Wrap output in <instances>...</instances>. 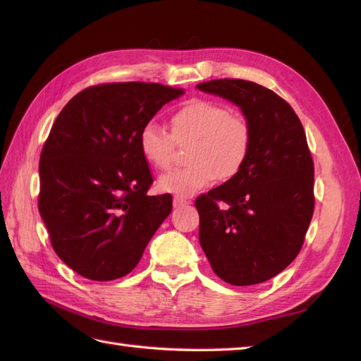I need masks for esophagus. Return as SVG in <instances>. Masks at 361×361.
Segmentation results:
<instances>
[{
    "instance_id": "esophagus-1",
    "label": "esophagus",
    "mask_w": 361,
    "mask_h": 361,
    "mask_svg": "<svg viewBox=\"0 0 361 361\" xmlns=\"http://www.w3.org/2000/svg\"><path fill=\"white\" fill-rule=\"evenodd\" d=\"M186 204H189V202L185 200V198H181V197H175L173 198V206H175V208H181V206H186Z\"/></svg>"
}]
</instances>
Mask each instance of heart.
Instances as JSON below:
<instances>
[{"label": "heart", "mask_w": 361, "mask_h": 361, "mask_svg": "<svg viewBox=\"0 0 361 361\" xmlns=\"http://www.w3.org/2000/svg\"><path fill=\"white\" fill-rule=\"evenodd\" d=\"M189 144L186 167L163 175V192L190 197L217 180H231L247 164L252 147L248 119L211 99H190L171 116V133L153 122L145 124L137 145L142 158L158 171L172 166L176 145Z\"/></svg>", "instance_id": "b5f03b06"}]
</instances>
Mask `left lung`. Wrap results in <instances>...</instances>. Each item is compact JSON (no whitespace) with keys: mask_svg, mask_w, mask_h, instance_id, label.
Wrapping results in <instances>:
<instances>
[{"mask_svg":"<svg viewBox=\"0 0 361 361\" xmlns=\"http://www.w3.org/2000/svg\"><path fill=\"white\" fill-rule=\"evenodd\" d=\"M197 88L239 105L252 130L242 171L195 200L198 239L220 279L265 282L293 262L313 216L315 167L307 137L288 102L255 82L217 79Z\"/></svg>","mask_w":361,"mask_h":361,"instance_id":"8db88e82","label":"left lung"}]
</instances>
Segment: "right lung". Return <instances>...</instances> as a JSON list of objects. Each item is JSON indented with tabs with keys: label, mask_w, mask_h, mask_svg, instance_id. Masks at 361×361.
Returning a JSON list of instances; mask_svg holds the SVG:
<instances>
[{
	"label": "right lung",
	"mask_w": 361,
	"mask_h": 361,
	"mask_svg": "<svg viewBox=\"0 0 361 361\" xmlns=\"http://www.w3.org/2000/svg\"><path fill=\"white\" fill-rule=\"evenodd\" d=\"M183 93L161 83H99L54 122L38 166V211L54 251L83 278L128 274L171 214V194L147 195L153 176L137 136Z\"/></svg>",
	"instance_id": "1"
}]
</instances>
